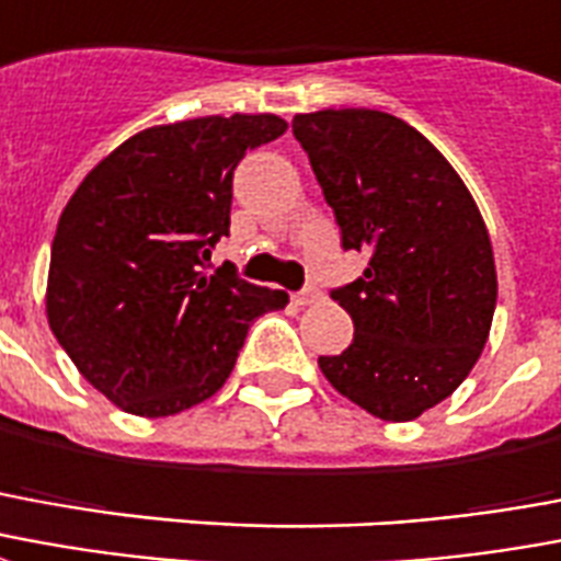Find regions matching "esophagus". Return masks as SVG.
<instances>
[{"label": "esophagus", "mask_w": 561, "mask_h": 561, "mask_svg": "<svg viewBox=\"0 0 561 561\" xmlns=\"http://www.w3.org/2000/svg\"><path fill=\"white\" fill-rule=\"evenodd\" d=\"M318 300H321V291L312 288V285H309V288H302L300 294H294V302H297V306H312V302Z\"/></svg>", "instance_id": "1"}]
</instances>
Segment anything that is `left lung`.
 I'll list each match as a JSON object with an SVG mask.
<instances>
[{"instance_id": "obj_1", "label": "left lung", "mask_w": 561, "mask_h": 561, "mask_svg": "<svg viewBox=\"0 0 561 561\" xmlns=\"http://www.w3.org/2000/svg\"><path fill=\"white\" fill-rule=\"evenodd\" d=\"M291 127L342 247L368 252L363 276L333 291L354 342L318 365L371 416L410 422L479 363L496 309L491 234L449 160L396 115L321 110Z\"/></svg>"}]
</instances>
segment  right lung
<instances>
[{"label": "right lung", "mask_w": 561, "mask_h": 561, "mask_svg": "<svg viewBox=\"0 0 561 561\" xmlns=\"http://www.w3.org/2000/svg\"><path fill=\"white\" fill-rule=\"evenodd\" d=\"M279 115H207L136 133L91 169L61 210L47 321L80 375L133 416L207 401L238 363L249 323L288 294L205 276L228 234L243 153L279 139Z\"/></svg>", "instance_id": "obj_1"}]
</instances>
